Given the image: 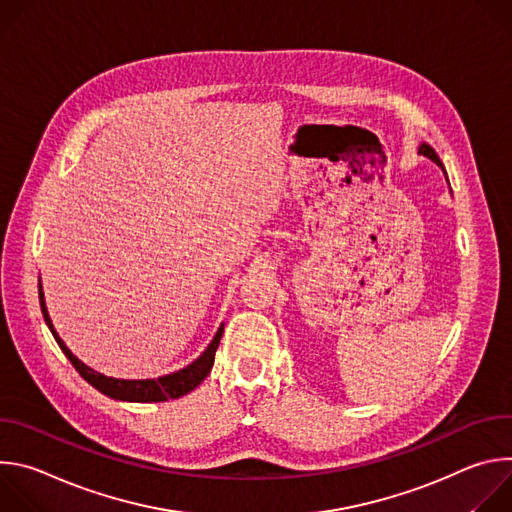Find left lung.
Segmentation results:
<instances>
[{
	"label": "left lung",
	"instance_id": "obj_1",
	"mask_svg": "<svg viewBox=\"0 0 512 512\" xmlns=\"http://www.w3.org/2000/svg\"><path fill=\"white\" fill-rule=\"evenodd\" d=\"M417 154H421V156H425V158H429L433 164H437V166H440L442 168V172L446 174V168H444V164H442V160H440V156H437L435 154V150L431 148V145L429 143H419V148H417ZM446 178H448V174H446Z\"/></svg>",
	"mask_w": 512,
	"mask_h": 512
}]
</instances>
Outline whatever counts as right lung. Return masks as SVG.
<instances>
[{
  "instance_id": "right-lung-1",
  "label": "right lung",
  "mask_w": 512,
  "mask_h": 512,
  "mask_svg": "<svg viewBox=\"0 0 512 512\" xmlns=\"http://www.w3.org/2000/svg\"><path fill=\"white\" fill-rule=\"evenodd\" d=\"M38 294H40V308L44 314V320L54 336V340L58 342L60 350L66 354V358L72 362V367L79 371V375L93 385L97 391H101L103 395L117 399V401H129V403H162L168 399H178L188 395L190 391H194L210 373L212 364H214V352L218 348V342L223 338V330L225 324H221V328L216 330L212 342L206 346V350L194 360L190 362L188 367H184L182 371H176L172 375H164L158 379H139V381H129V379H113V377H105L97 371H93L91 367L83 360H79L75 354H72L66 344L62 342V338L58 336V332L52 326V320L48 316V308L44 302V291H42V283L38 285Z\"/></svg>"
}]
</instances>
